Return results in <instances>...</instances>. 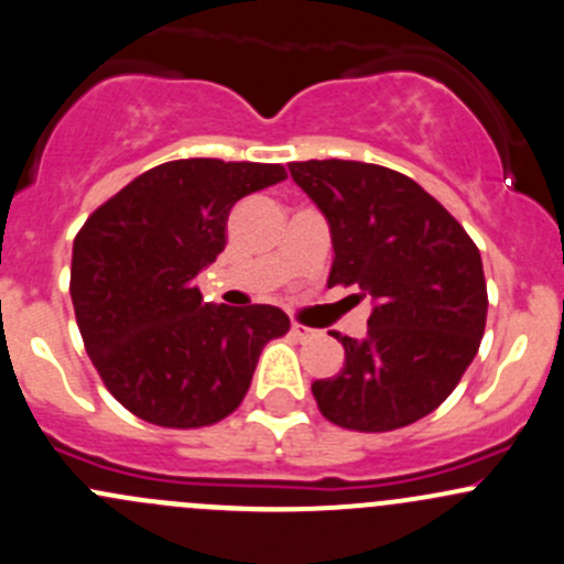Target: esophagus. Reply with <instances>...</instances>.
Returning a JSON list of instances; mask_svg holds the SVG:
<instances>
[{"mask_svg":"<svg viewBox=\"0 0 564 564\" xmlns=\"http://www.w3.org/2000/svg\"><path fill=\"white\" fill-rule=\"evenodd\" d=\"M292 335H294V338L305 340V338H314L316 329L308 327V324H303V322H292Z\"/></svg>","mask_w":564,"mask_h":564,"instance_id":"1","label":"esophagus"}]
</instances>
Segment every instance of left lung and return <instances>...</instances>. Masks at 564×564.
Instances as JSON below:
<instances>
[{"label": "left lung", "instance_id": "obj_1", "mask_svg": "<svg viewBox=\"0 0 564 564\" xmlns=\"http://www.w3.org/2000/svg\"><path fill=\"white\" fill-rule=\"evenodd\" d=\"M333 235L327 286L373 297L368 335L311 384L329 423L384 434L434 412L480 349L488 292L464 226L406 174L360 161L289 163ZM357 297V294H355Z\"/></svg>", "mask_w": 564, "mask_h": 564}]
</instances>
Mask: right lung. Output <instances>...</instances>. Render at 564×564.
<instances>
[{"instance_id":"1","label":"right lung","mask_w":564,"mask_h":564,"mask_svg":"<svg viewBox=\"0 0 564 564\" xmlns=\"http://www.w3.org/2000/svg\"><path fill=\"white\" fill-rule=\"evenodd\" d=\"M281 180V163L169 161L78 229L70 297L84 349L135 417L163 429L220 423L246 398L261 349L289 333L281 308L207 305L193 286L226 248L231 207Z\"/></svg>"}]
</instances>
